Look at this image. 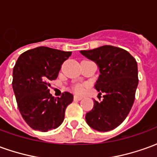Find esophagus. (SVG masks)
<instances>
[{"label":"esophagus","mask_w":157,"mask_h":157,"mask_svg":"<svg viewBox=\"0 0 157 157\" xmlns=\"http://www.w3.org/2000/svg\"><path fill=\"white\" fill-rule=\"evenodd\" d=\"M82 97H80V96L75 95L74 96V100H76V101H80V100H82Z\"/></svg>","instance_id":"1"}]
</instances>
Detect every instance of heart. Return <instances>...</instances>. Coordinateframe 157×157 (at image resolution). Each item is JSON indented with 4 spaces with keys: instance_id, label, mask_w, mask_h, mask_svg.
Returning a JSON list of instances; mask_svg holds the SVG:
<instances>
[{
    "instance_id": "obj_1",
    "label": "heart",
    "mask_w": 157,
    "mask_h": 157,
    "mask_svg": "<svg viewBox=\"0 0 157 157\" xmlns=\"http://www.w3.org/2000/svg\"><path fill=\"white\" fill-rule=\"evenodd\" d=\"M73 89H74V91H75V92H77V93H82V92L84 91L83 86H82V85H78V84H77V85L74 86Z\"/></svg>"
}]
</instances>
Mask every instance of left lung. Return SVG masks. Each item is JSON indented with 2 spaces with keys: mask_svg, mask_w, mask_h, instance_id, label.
<instances>
[{
  "mask_svg": "<svg viewBox=\"0 0 157 157\" xmlns=\"http://www.w3.org/2000/svg\"><path fill=\"white\" fill-rule=\"evenodd\" d=\"M80 52L98 65L100 75L94 86L100 94L104 93L102 102L94 100L86 121L98 131L112 130L126 118L135 102L137 62L125 49L111 45Z\"/></svg>",
  "mask_w": 157,
  "mask_h": 157,
  "instance_id": "left-lung-1",
  "label": "left lung"
}]
</instances>
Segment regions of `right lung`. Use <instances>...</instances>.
<instances>
[{"label":"right lung","mask_w":157,"mask_h":157,"mask_svg":"<svg viewBox=\"0 0 157 157\" xmlns=\"http://www.w3.org/2000/svg\"><path fill=\"white\" fill-rule=\"evenodd\" d=\"M71 55L70 51L41 46L22 53L16 62L12 88L19 112L34 130L47 132L58 128L64 121L65 109L73 101V95L65 92L60 98H54L48 87Z\"/></svg>","instance_id":"right-lung-1"}]
</instances>
